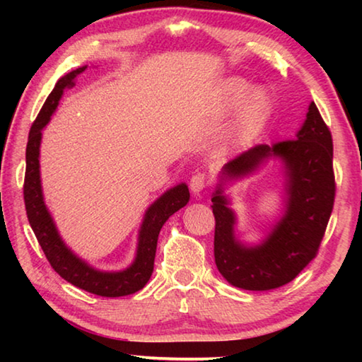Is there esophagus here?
Returning <instances> with one entry per match:
<instances>
[{
  "mask_svg": "<svg viewBox=\"0 0 362 362\" xmlns=\"http://www.w3.org/2000/svg\"><path fill=\"white\" fill-rule=\"evenodd\" d=\"M207 187V179L204 174H194L192 179H189V188H192L193 193H199Z\"/></svg>",
  "mask_w": 362,
  "mask_h": 362,
  "instance_id": "obj_1",
  "label": "esophagus"
}]
</instances>
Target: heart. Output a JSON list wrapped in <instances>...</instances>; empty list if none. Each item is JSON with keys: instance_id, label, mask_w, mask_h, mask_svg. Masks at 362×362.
<instances>
[{"instance_id": "obj_1", "label": "heart", "mask_w": 362, "mask_h": 362, "mask_svg": "<svg viewBox=\"0 0 362 362\" xmlns=\"http://www.w3.org/2000/svg\"><path fill=\"white\" fill-rule=\"evenodd\" d=\"M249 94H250V86L246 81H241V79H236V81H231L228 86H226V95H228V102L231 105H238V103H241ZM260 107H262V97L259 94H254L247 100L246 112L247 115H252L255 112H259Z\"/></svg>"}]
</instances>
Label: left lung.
<instances>
[{
    "instance_id": "obj_1",
    "label": "left lung",
    "mask_w": 362,
    "mask_h": 362,
    "mask_svg": "<svg viewBox=\"0 0 362 362\" xmlns=\"http://www.w3.org/2000/svg\"><path fill=\"white\" fill-rule=\"evenodd\" d=\"M269 156L283 158L287 169V211L268 240L244 247L233 236L235 216L218 188L212 198L216 217L214 255L230 284L246 291H272L291 283L317 255L335 201L332 134L315 102L296 139L260 144L223 166L228 179L246 175Z\"/></svg>"
}]
</instances>
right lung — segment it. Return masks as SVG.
Wrapping results in <instances>:
<instances>
[{
	"mask_svg": "<svg viewBox=\"0 0 362 362\" xmlns=\"http://www.w3.org/2000/svg\"><path fill=\"white\" fill-rule=\"evenodd\" d=\"M86 70V66L73 70L69 75L60 78L56 88L42 105L41 112L36 116L32 127H30L28 142H27V168L25 180H23V201H25V211L30 226L35 233L36 240L45 252L47 262L51 263L54 272H57L70 284L79 287L86 292L95 293L100 297H122L129 296L142 289L148 283L153 273V263H155L158 235L161 231L166 220L174 212L182 209L188 203L189 192L185 183L177 185L161 198L151 204L145 214L142 228H140L137 257L132 265L119 273H103L90 268L88 263L71 252L60 240L51 216L42 201L41 180H40V144L41 129L45 127L57 103L62 97L64 90L73 86L75 78Z\"/></svg>",
	"mask_w": 362,
	"mask_h": 362,
	"instance_id": "1",
	"label": "right lung"
}]
</instances>
